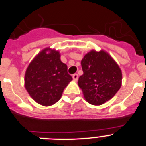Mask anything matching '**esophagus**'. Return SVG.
Returning a JSON list of instances; mask_svg holds the SVG:
<instances>
[{
  "instance_id": "1",
  "label": "esophagus",
  "mask_w": 146,
  "mask_h": 146,
  "mask_svg": "<svg viewBox=\"0 0 146 146\" xmlns=\"http://www.w3.org/2000/svg\"><path fill=\"white\" fill-rule=\"evenodd\" d=\"M72 78H73V80H74V81H77V80H78V74H74L72 75Z\"/></svg>"
}]
</instances>
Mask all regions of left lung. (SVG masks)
Wrapping results in <instances>:
<instances>
[{
	"label": "left lung",
	"mask_w": 146,
	"mask_h": 146,
	"mask_svg": "<svg viewBox=\"0 0 146 146\" xmlns=\"http://www.w3.org/2000/svg\"><path fill=\"white\" fill-rule=\"evenodd\" d=\"M83 74L78 86L85 99L93 105H101L115 95L122 84V72L115 60L104 50H92L81 60Z\"/></svg>",
	"instance_id": "left-lung-1"
}]
</instances>
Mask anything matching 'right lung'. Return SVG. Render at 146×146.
I'll return each instance as SVG.
<instances>
[{
	"instance_id": "obj_1",
	"label": "right lung",
	"mask_w": 146,
	"mask_h": 146,
	"mask_svg": "<svg viewBox=\"0 0 146 146\" xmlns=\"http://www.w3.org/2000/svg\"><path fill=\"white\" fill-rule=\"evenodd\" d=\"M72 80L60 52L44 49L31 60L25 71V88L38 104L50 106L60 99L64 88Z\"/></svg>"
}]
</instances>
